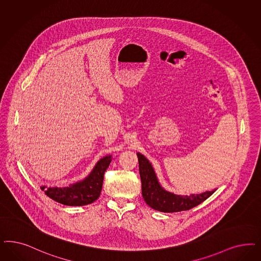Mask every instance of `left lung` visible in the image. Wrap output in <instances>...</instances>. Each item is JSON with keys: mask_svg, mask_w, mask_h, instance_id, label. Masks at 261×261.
I'll return each mask as SVG.
<instances>
[{"mask_svg": "<svg viewBox=\"0 0 261 261\" xmlns=\"http://www.w3.org/2000/svg\"><path fill=\"white\" fill-rule=\"evenodd\" d=\"M137 158L139 162L144 201L155 211L169 213L189 211L205 201L215 191H207L189 196H180L167 192L159 184L149 160L139 152L137 153Z\"/></svg>", "mask_w": 261, "mask_h": 261, "instance_id": "left-lung-1", "label": "left lung"}]
</instances>
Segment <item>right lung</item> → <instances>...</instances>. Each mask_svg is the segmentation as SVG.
<instances>
[{"label":"right lung","instance_id":"right-lung-1","mask_svg":"<svg viewBox=\"0 0 261 261\" xmlns=\"http://www.w3.org/2000/svg\"><path fill=\"white\" fill-rule=\"evenodd\" d=\"M111 156L101 159L93 169L90 175L83 181L68 187H41L45 194L54 201L65 205H86L95 202L101 194L103 175L110 166Z\"/></svg>","mask_w":261,"mask_h":261}]
</instances>
